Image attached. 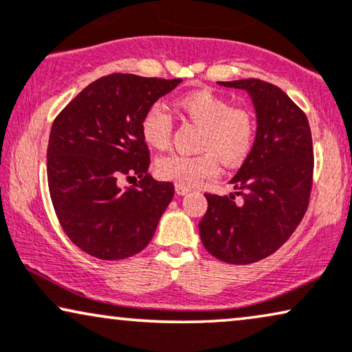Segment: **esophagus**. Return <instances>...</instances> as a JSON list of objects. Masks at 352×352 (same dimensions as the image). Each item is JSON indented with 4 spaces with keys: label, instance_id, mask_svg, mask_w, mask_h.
I'll return each instance as SVG.
<instances>
[{
    "label": "esophagus",
    "instance_id": "esophagus-1",
    "mask_svg": "<svg viewBox=\"0 0 352 352\" xmlns=\"http://www.w3.org/2000/svg\"><path fill=\"white\" fill-rule=\"evenodd\" d=\"M188 191H190L188 186H184V185H180V184H175V193H177V195L184 196V195L188 193Z\"/></svg>",
    "mask_w": 352,
    "mask_h": 352
}]
</instances>
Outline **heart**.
<instances>
[{
	"label": "heart",
	"instance_id": "b5f03b06",
	"mask_svg": "<svg viewBox=\"0 0 352 352\" xmlns=\"http://www.w3.org/2000/svg\"><path fill=\"white\" fill-rule=\"evenodd\" d=\"M182 114L203 127L198 156L167 154L156 162L159 179L195 186L220 172V159L238 166L250 156L256 142V122L245 109H236L228 100L208 88L180 96ZM172 117L161 104L148 107L140 122L142 138L149 148L166 149L172 138Z\"/></svg>",
	"mask_w": 352,
	"mask_h": 352
}]
</instances>
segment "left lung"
Here are the masks:
<instances>
[{"label": "left lung", "instance_id": "8db88e82", "mask_svg": "<svg viewBox=\"0 0 352 352\" xmlns=\"http://www.w3.org/2000/svg\"><path fill=\"white\" fill-rule=\"evenodd\" d=\"M246 90L257 117L256 142L230 180L235 195L206 193L199 222L206 250L228 264H252L274 254L306 214L312 188L314 151L307 117L278 87L257 78L219 82Z\"/></svg>", "mask_w": 352, "mask_h": 352}]
</instances>
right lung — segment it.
<instances>
[{
  "label": "right lung",
  "mask_w": 352,
  "mask_h": 352,
  "mask_svg": "<svg viewBox=\"0 0 352 352\" xmlns=\"http://www.w3.org/2000/svg\"><path fill=\"white\" fill-rule=\"evenodd\" d=\"M182 78L111 74L90 83L56 117L46 168L58 220L75 246L102 261H120L148 246L173 198V184L148 173L149 149L140 122ZM137 175L122 190L120 176Z\"/></svg>",
  "instance_id": "add662e5"
}]
</instances>
